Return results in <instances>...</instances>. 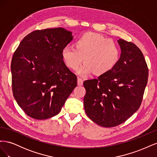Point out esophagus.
Returning a JSON list of instances; mask_svg holds the SVG:
<instances>
[{
  "mask_svg": "<svg viewBox=\"0 0 157 157\" xmlns=\"http://www.w3.org/2000/svg\"><path fill=\"white\" fill-rule=\"evenodd\" d=\"M77 84L78 86H81V85H82L83 84V80L81 78L78 77L77 79Z\"/></svg>",
  "mask_w": 157,
  "mask_h": 157,
  "instance_id": "esophagus-1",
  "label": "esophagus"
}]
</instances>
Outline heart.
Instances as JSON below:
<instances>
[{
    "label": "heart",
    "instance_id": "heart-1",
    "mask_svg": "<svg viewBox=\"0 0 157 157\" xmlns=\"http://www.w3.org/2000/svg\"><path fill=\"white\" fill-rule=\"evenodd\" d=\"M65 65L77 69L82 76L94 72L96 75L108 73L114 69L120 59L121 50L117 42L98 33L88 32L78 36L75 47L66 46L61 52Z\"/></svg>",
    "mask_w": 157,
    "mask_h": 157
}]
</instances>
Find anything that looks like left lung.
<instances>
[{
  "mask_svg": "<svg viewBox=\"0 0 157 157\" xmlns=\"http://www.w3.org/2000/svg\"><path fill=\"white\" fill-rule=\"evenodd\" d=\"M118 43L121 54L114 69L83 83L85 112L93 122L106 128L122 124L138 110L148 80V68L138 47L121 39Z\"/></svg>",
  "mask_w": 157,
  "mask_h": 157,
  "instance_id": "1",
  "label": "left lung"
}]
</instances>
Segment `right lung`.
<instances>
[{
  "instance_id": "obj_1",
  "label": "right lung",
  "mask_w": 157,
  "mask_h": 157,
  "mask_svg": "<svg viewBox=\"0 0 157 157\" xmlns=\"http://www.w3.org/2000/svg\"><path fill=\"white\" fill-rule=\"evenodd\" d=\"M64 28L36 30L27 35L14 52L11 63L13 97L28 116L37 120L61 111L77 85L61 52L73 40Z\"/></svg>"
}]
</instances>
